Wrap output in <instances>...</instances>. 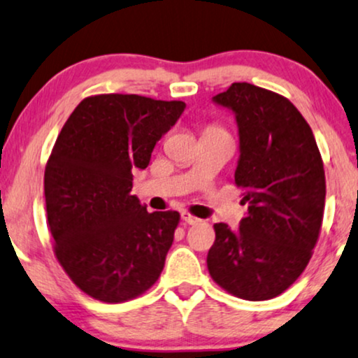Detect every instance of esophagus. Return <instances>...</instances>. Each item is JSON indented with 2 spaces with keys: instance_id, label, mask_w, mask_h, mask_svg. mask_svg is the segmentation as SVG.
I'll return each mask as SVG.
<instances>
[{
  "instance_id": "obj_1",
  "label": "esophagus",
  "mask_w": 358,
  "mask_h": 358,
  "mask_svg": "<svg viewBox=\"0 0 358 358\" xmlns=\"http://www.w3.org/2000/svg\"><path fill=\"white\" fill-rule=\"evenodd\" d=\"M182 220L185 224H198L201 223L200 218H196V216H192L189 213H182Z\"/></svg>"
}]
</instances>
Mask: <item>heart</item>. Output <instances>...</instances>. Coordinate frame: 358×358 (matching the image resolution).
Wrapping results in <instances>:
<instances>
[{
	"mask_svg": "<svg viewBox=\"0 0 358 358\" xmlns=\"http://www.w3.org/2000/svg\"><path fill=\"white\" fill-rule=\"evenodd\" d=\"M210 129H215V127H210Z\"/></svg>",
	"mask_w": 358,
	"mask_h": 358,
	"instance_id": "heart-1",
	"label": "heart"
}]
</instances>
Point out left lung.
I'll return each instance as SVG.
<instances>
[{"label": "left lung", "mask_w": 358, "mask_h": 358, "mask_svg": "<svg viewBox=\"0 0 358 358\" xmlns=\"http://www.w3.org/2000/svg\"><path fill=\"white\" fill-rule=\"evenodd\" d=\"M213 102L236 119L234 182L244 188L248 213L236 231L215 224L208 271L233 296L273 299L302 274L317 243L325 205L322 158L309 124L286 97L234 83Z\"/></svg>", "instance_id": "8db88e82"}]
</instances>
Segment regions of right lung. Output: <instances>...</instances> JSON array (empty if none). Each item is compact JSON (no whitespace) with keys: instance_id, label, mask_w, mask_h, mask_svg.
<instances>
[{"instance_id":"1","label":"right lung","mask_w":358,"mask_h":358,"mask_svg":"<svg viewBox=\"0 0 358 358\" xmlns=\"http://www.w3.org/2000/svg\"><path fill=\"white\" fill-rule=\"evenodd\" d=\"M187 103L102 94L74 108L44 171L54 252L72 282L102 302H124L160 278L178 211L148 213L135 194L155 143Z\"/></svg>"}]
</instances>
